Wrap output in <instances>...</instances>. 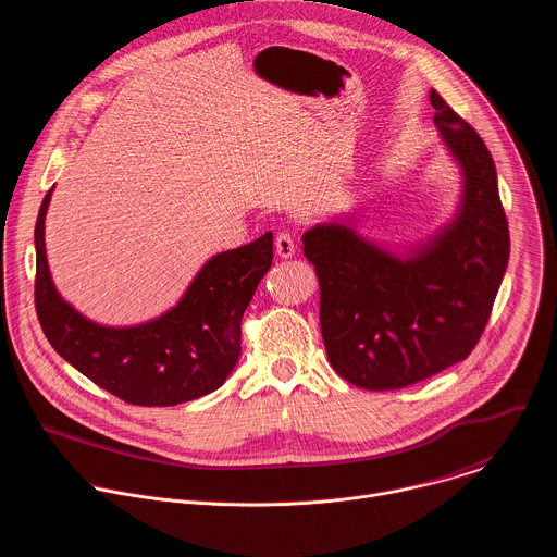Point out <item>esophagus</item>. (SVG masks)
<instances>
[{
    "label": "esophagus",
    "mask_w": 557,
    "mask_h": 557,
    "mask_svg": "<svg viewBox=\"0 0 557 557\" xmlns=\"http://www.w3.org/2000/svg\"><path fill=\"white\" fill-rule=\"evenodd\" d=\"M275 253L282 258V260H288L295 256V240L290 234H277L275 238Z\"/></svg>",
    "instance_id": "1"
}]
</instances>
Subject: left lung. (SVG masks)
Segmentation results:
<instances>
[{"label": "left lung", "instance_id": "1", "mask_svg": "<svg viewBox=\"0 0 557 557\" xmlns=\"http://www.w3.org/2000/svg\"><path fill=\"white\" fill-rule=\"evenodd\" d=\"M431 104L461 176L455 216L426 240L396 249L362 236L356 214L301 236L319 277L330 364L369 392L403 389L463 360L485 330L509 260L487 146L435 89Z\"/></svg>", "mask_w": 557, "mask_h": 557}]
</instances>
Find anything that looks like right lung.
<instances>
[{"label": "right lung", "instance_id": "right-lung-1", "mask_svg": "<svg viewBox=\"0 0 557 557\" xmlns=\"http://www.w3.org/2000/svg\"><path fill=\"white\" fill-rule=\"evenodd\" d=\"M46 195L37 227L35 301L52 347L91 383L137 407H174L216 392L240 358V319L273 262V234L212 256L181 299L135 325H102L54 286L46 253Z\"/></svg>", "mask_w": 557, "mask_h": 557}]
</instances>
